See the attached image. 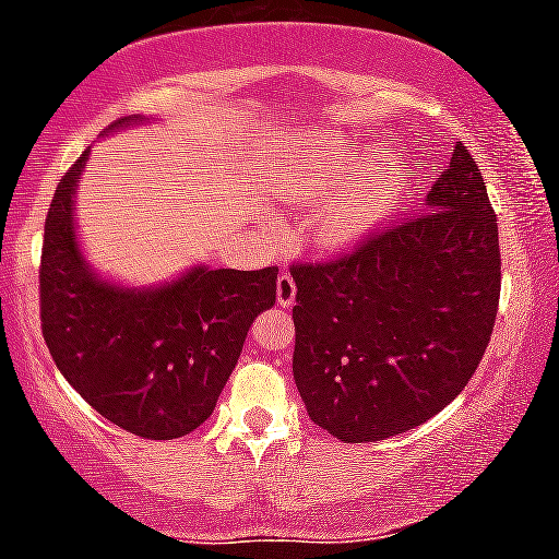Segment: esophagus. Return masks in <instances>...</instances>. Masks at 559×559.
Returning <instances> with one entry per match:
<instances>
[{
	"label": "esophagus",
	"instance_id": "obj_1",
	"mask_svg": "<svg viewBox=\"0 0 559 559\" xmlns=\"http://www.w3.org/2000/svg\"><path fill=\"white\" fill-rule=\"evenodd\" d=\"M278 305L281 307H292L294 305V297H297V281L292 278L288 273H281L278 275Z\"/></svg>",
	"mask_w": 559,
	"mask_h": 559
}]
</instances>
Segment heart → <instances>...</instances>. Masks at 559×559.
<instances>
[{
	"label": "heart",
	"instance_id": "b5f03b06",
	"mask_svg": "<svg viewBox=\"0 0 559 559\" xmlns=\"http://www.w3.org/2000/svg\"><path fill=\"white\" fill-rule=\"evenodd\" d=\"M352 177L369 179L372 177V169L359 160H346L344 166H338V177L335 181H346ZM382 203L378 200H361V198H346L325 207V213L320 215L318 221V234L325 245L331 247H344L352 245L354 239H359L361 234L367 231L374 221L380 218Z\"/></svg>",
	"mask_w": 559,
	"mask_h": 559
}]
</instances>
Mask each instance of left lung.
Instances as JSON below:
<instances>
[{"label":"left lung","instance_id":"8db88e82","mask_svg":"<svg viewBox=\"0 0 559 559\" xmlns=\"http://www.w3.org/2000/svg\"><path fill=\"white\" fill-rule=\"evenodd\" d=\"M425 211L352 250L294 262V382L341 442L425 425L466 388L500 305V239L479 166L459 143Z\"/></svg>","mask_w":559,"mask_h":559}]
</instances>
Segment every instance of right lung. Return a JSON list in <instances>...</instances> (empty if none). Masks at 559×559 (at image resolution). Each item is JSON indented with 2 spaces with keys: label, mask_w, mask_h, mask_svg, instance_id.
Wrapping results in <instances>:
<instances>
[{
  "label": "right lung",
  "mask_w": 559,
  "mask_h": 559,
  "mask_svg": "<svg viewBox=\"0 0 559 559\" xmlns=\"http://www.w3.org/2000/svg\"><path fill=\"white\" fill-rule=\"evenodd\" d=\"M85 158L87 151L64 171L46 213L44 341L59 372L104 419L145 440H174L213 414L252 320L275 305L278 267H194L147 292L104 284L80 258L72 224Z\"/></svg>",
  "instance_id": "obj_1"
}]
</instances>
